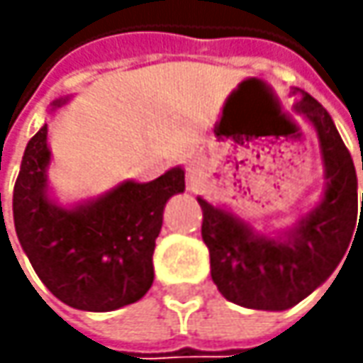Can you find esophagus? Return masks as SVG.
Segmentation results:
<instances>
[{
  "label": "esophagus",
  "mask_w": 363,
  "mask_h": 363,
  "mask_svg": "<svg viewBox=\"0 0 363 363\" xmlns=\"http://www.w3.org/2000/svg\"><path fill=\"white\" fill-rule=\"evenodd\" d=\"M203 172H206V167H203V163L200 160H194L189 161L188 165V189L191 191H198V189L202 188L203 184Z\"/></svg>",
  "instance_id": "obj_1"
}]
</instances>
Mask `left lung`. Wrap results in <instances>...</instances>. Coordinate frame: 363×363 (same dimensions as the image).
<instances>
[{
	"label": "left lung",
	"mask_w": 363,
	"mask_h": 363,
	"mask_svg": "<svg viewBox=\"0 0 363 363\" xmlns=\"http://www.w3.org/2000/svg\"><path fill=\"white\" fill-rule=\"evenodd\" d=\"M291 94L299 96L295 113L319 139L325 179L321 202L291 228L262 234L230 210L198 198L212 281L226 299L248 309L285 311L297 305L328 281L347 252L352 236H357V230L353 232L357 220L354 160L328 111L305 91L293 89Z\"/></svg>",
	"instance_id": "1"
}]
</instances>
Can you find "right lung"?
Returning <instances> with one entry per match:
<instances>
[{"instance_id": "1", "label": "right lung", "mask_w": 363, "mask_h": 363, "mask_svg": "<svg viewBox=\"0 0 363 363\" xmlns=\"http://www.w3.org/2000/svg\"><path fill=\"white\" fill-rule=\"evenodd\" d=\"M68 99L54 101L50 111ZM50 160L44 123L23 151L13 188L16 234L35 274L80 311H115L139 301L153 283L163 208L186 189L184 169L172 167L147 184L125 179L96 198L62 206L50 194Z\"/></svg>"}]
</instances>
